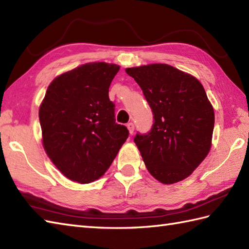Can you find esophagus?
I'll list each match as a JSON object with an SVG mask.
<instances>
[{"mask_svg": "<svg viewBox=\"0 0 249 249\" xmlns=\"http://www.w3.org/2000/svg\"><path fill=\"white\" fill-rule=\"evenodd\" d=\"M127 128L129 130V134L133 135L134 134V130H135V124L131 123V122H130V123L127 124Z\"/></svg>", "mask_w": 249, "mask_h": 249, "instance_id": "esophagus-1", "label": "esophagus"}]
</instances>
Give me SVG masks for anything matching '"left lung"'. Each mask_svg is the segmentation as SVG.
I'll use <instances>...</instances> for the list:
<instances>
[{
    "instance_id": "8db88e82",
    "label": "left lung",
    "mask_w": 249,
    "mask_h": 249,
    "mask_svg": "<svg viewBox=\"0 0 249 249\" xmlns=\"http://www.w3.org/2000/svg\"><path fill=\"white\" fill-rule=\"evenodd\" d=\"M139 84L154 118L135 143L149 172L162 184L188 178L212 145L214 109L194 76L167 64L126 68Z\"/></svg>"
}]
</instances>
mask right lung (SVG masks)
<instances>
[{
    "instance_id": "add662e5",
    "label": "right lung",
    "mask_w": 249,
    "mask_h": 249,
    "mask_svg": "<svg viewBox=\"0 0 249 249\" xmlns=\"http://www.w3.org/2000/svg\"><path fill=\"white\" fill-rule=\"evenodd\" d=\"M120 70L105 62L87 63L54 78L39 107L43 145L54 166L73 182L104 176L128 138L115 123L109 87Z\"/></svg>"
}]
</instances>
